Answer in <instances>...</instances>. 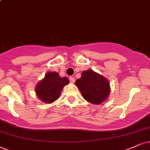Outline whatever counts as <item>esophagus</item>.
<instances>
[{"mask_svg":"<svg viewBox=\"0 0 150 150\" xmlns=\"http://www.w3.org/2000/svg\"><path fill=\"white\" fill-rule=\"evenodd\" d=\"M69 81L71 83L75 82V78L73 77H69Z\"/></svg>","mask_w":150,"mask_h":150,"instance_id":"esophagus-1","label":"esophagus"}]
</instances>
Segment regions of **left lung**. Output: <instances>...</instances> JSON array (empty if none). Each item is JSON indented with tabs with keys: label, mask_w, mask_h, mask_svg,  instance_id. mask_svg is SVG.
Wrapping results in <instances>:
<instances>
[{
	"label": "left lung",
	"mask_w": 150,
	"mask_h": 150,
	"mask_svg": "<svg viewBox=\"0 0 150 150\" xmlns=\"http://www.w3.org/2000/svg\"><path fill=\"white\" fill-rule=\"evenodd\" d=\"M75 84L83 98L86 101L96 105L105 101L110 93L107 79L92 70L83 72L80 78L75 81Z\"/></svg>",
	"instance_id": "obj_1"
}]
</instances>
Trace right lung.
I'll use <instances>...</instances> for the list:
<instances>
[{"label":"right lung","mask_w":150,"mask_h":150,"mask_svg":"<svg viewBox=\"0 0 150 150\" xmlns=\"http://www.w3.org/2000/svg\"><path fill=\"white\" fill-rule=\"evenodd\" d=\"M69 82V79L66 77H60L56 72H50L38 84L36 87V93L43 102L52 103L58 99L63 87Z\"/></svg>","instance_id":"right-lung-1"}]
</instances>
